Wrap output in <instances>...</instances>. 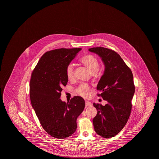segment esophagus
I'll list each match as a JSON object with an SVG mask.
<instances>
[{"instance_id": "obj_1", "label": "esophagus", "mask_w": 159, "mask_h": 159, "mask_svg": "<svg viewBox=\"0 0 159 159\" xmlns=\"http://www.w3.org/2000/svg\"><path fill=\"white\" fill-rule=\"evenodd\" d=\"M85 105L86 107H91L92 105V103L90 102H88V101H85Z\"/></svg>"}]
</instances>
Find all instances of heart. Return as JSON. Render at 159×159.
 I'll return each mask as SVG.
<instances>
[{
    "label": "heart",
    "instance_id": "heart-1",
    "mask_svg": "<svg viewBox=\"0 0 159 159\" xmlns=\"http://www.w3.org/2000/svg\"><path fill=\"white\" fill-rule=\"evenodd\" d=\"M81 62L85 66L88 68L91 74L95 73L99 67V61L95 57L91 54L85 55L81 57ZM66 75L68 80H72L74 78V66L72 64H69L66 66ZM76 93L80 96L86 98H88L90 93V88L88 84H81L76 89Z\"/></svg>",
    "mask_w": 159,
    "mask_h": 159
}]
</instances>
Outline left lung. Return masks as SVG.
Wrapping results in <instances>:
<instances>
[{
    "label": "left lung",
    "mask_w": 159,
    "mask_h": 159,
    "mask_svg": "<svg viewBox=\"0 0 159 159\" xmlns=\"http://www.w3.org/2000/svg\"><path fill=\"white\" fill-rule=\"evenodd\" d=\"M89 51L98 55L104 64V73L97 90L102 91L98 96L108 102L105 106L93 103L98 110L93 120L94 130L102 138H112L125 126L131 114V100L135 90L133 73L114 50L96 47Z\"/></svg>",
    "instance_id": "left-lung-1"
}]
</instances>
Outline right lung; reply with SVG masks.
I'll use <instances>...</instances> for the list:
<instances>
[{"label": "right lung", "mask_w": 159, "mask_h": 159, "mask_svg": "<svg viewBox=\"0 0 159 159\" xmlns=\"http://www.w3.org/2000/svg\"><path fill=\"white\" fill-rule=\"evenodd\" d=\"M81 48H61L43 55L31 73L30 99L44 130L50 135L65 139L75 133L76 120L85 107L80 96L67 103L60 99L63 86L68 79L66 68Z\"/></svg>", "instance_id": "add662e5"}]
</instances>
